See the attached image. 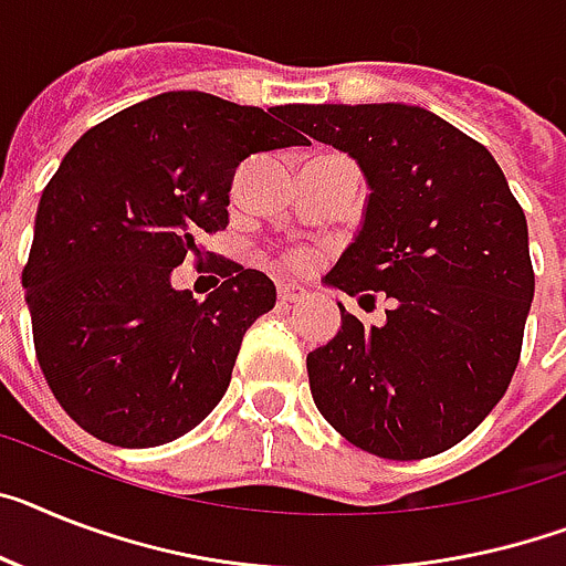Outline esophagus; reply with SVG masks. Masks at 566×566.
Returning a JSON list of instances; mask_svg holds the SVG:
<instances>
[{"label":"esophagus","mask_w":566,"mask_h":566,"mask_svg":"<svg viewBox=\"0 0 566 566\" xmlns=\"http://www.w3.org/2000/svg\"><path fill=\"white\" fill-rule=\"evenodd\" d=\"M305 298V287H298V284H279V302L282 305H296Z\"/></svg>","instance_id":"1"}]
</instances>
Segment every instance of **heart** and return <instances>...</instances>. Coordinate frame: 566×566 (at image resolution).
Listing matches in <instances>:
<instances>
[{
	"label": "heart",
	"instance_id": "1",
	"mask_svg": "<svg viewBox=\"0 0 566 566\" xmlns=\"http://www.w3.org/2000/svg\"><path fill=\"white\" fill-rule=\"evenodd\" d=\"M287 261H291L293 268H307V264H311V253H307V250H293L291 255H287Z\"/></svg>",
	"mask_w": 566,
	"mask_h": 566
}]
</instances>
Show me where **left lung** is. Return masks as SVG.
Returning a JSON list of instances; mask_svg holds the SVG:
<instances>
[{
  "label": "left lung",
  "mask_w": 566,
  "mask_h": 566,
  "mask_svg": "<svg viewBox=\"0 0 566 566\" xmlns=\"http://www.w3.org/2000/svg\"><path fill=\"white\" fill-rule=\"evenodd\" d=\"M287 114L356 158L371 187L363 232L327 282L394 298L382 327L339 305V334L307 354L313 402L368 454L446 452L497 406L521 359L535 293L524 210L486 146L426 108Z\"/></svg>",
  "instance_id": "8db88e82"
}]
</instances>
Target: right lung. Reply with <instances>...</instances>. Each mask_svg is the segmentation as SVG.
<instances>
[{"label": "right lung", "instance_id": "obj_1", "mask_svg": "<svg viewBox=\"0 0 566 566\" xmlns=\"http://www.w3.org/2000/svg\"><path fill=\"white\" fill-rule=\"evenodd\" d=\"M287 112L158 94L85 132L42 189L22 270L33 350L56 402L97 440L164 446L224 397L275 284L221 261L224 282L198 302L169 275L227 230L241 160L302 146Z\"/></svg>", "mask_w": 566, "mask_h": 566}]
</instances>
